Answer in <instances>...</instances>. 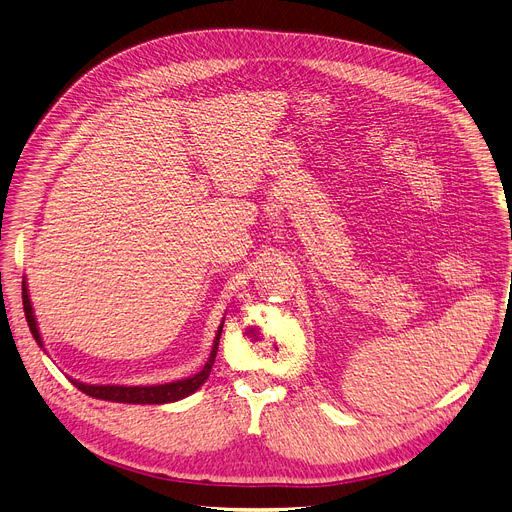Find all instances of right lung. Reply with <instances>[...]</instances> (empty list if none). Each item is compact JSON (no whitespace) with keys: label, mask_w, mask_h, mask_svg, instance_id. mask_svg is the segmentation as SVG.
<instances>
[{"label":"right lung","mask_w":512,"mask_h":512,"mask_svg":"<svg viewBox=\"0 0 512 512\" xmlns=\"http://www.w3.org/2000/svg\"><path fill=\"white\" fill-rule=\"evenodd\" d=\"M22 307H25V316L31 328V335L35 337L37 345L43 347L41 337H39V330H37V322L33 316V307H31V299L27 293V284L22 282ZM221 328L224 324L219 326L217 330V337L211 349V355L207 364L203 366L201 372H196L194 376H188L184 381H175V383H167V385H154V387H119V385H85L79 381L71 383L83 391L85 395L96 397V399H106V402H119V404H169V402H177V399H184L190 393H194L198 387H201L211 374L213 362H215V355H217V345H219V337H221Z\"/></svg>","instance_id":"add662e5"}]
</instances>
